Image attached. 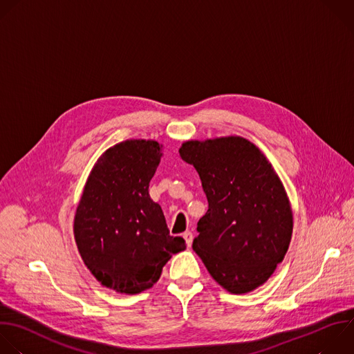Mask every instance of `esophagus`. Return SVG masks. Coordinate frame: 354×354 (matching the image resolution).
<instances>
[{
    "instance_id": "34e87169",
    "label": "esophagus",
    "mask_w": 354,
    "mask_h": 354,
    "mask_svg": "<svg viewBox=\"0 0 354 354\" xmlns=\"http://www.w3.org/2000/svg\"><path fill=\"white\" fill-rule=\"evenodd\" d=\"M183 239L186 241V245L190 248L192 243H193V233H192L190 230H186V232L183 233Z\"/></svg>"
}]
</instances>
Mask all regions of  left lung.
<instances>
[{
	"label": "left lung",
	"instance_id": "1",
	"mask_svg": "<svg viewBox=\"0 0 354 354\" xmlns=\"http://www.w3.org/2000/svg\"><path fill=\"white\" fill-rule=\"evenodd\" d=\"M179 156L196 168L208 200L193 250L225 290L257 289L292 239L293 212L282 180L263 151L241 136L187 140Z\"/></svg>",
	"mask_w": 354,
	"mask_h": 354
}]
</instances>
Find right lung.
Returning a JSON list of instances; mask_svg holds the SVG:
<instances>
[{"label": "right lung", "instance_id": "right-lung-1", "mask_svg": "<svg viewBox=\"0 0 354 354\" xmlns=\"http://www.w3.org/2000/svg\"><path fill=\"white\" fill-rule=\"evenodd\" d=\"M162 157L156 140L129 139L105 150L94 164L73 219L84 266L105 288L138 295L150 289L164 266L186 249L171 236L149 183Z\"/></svg>", "mask_w": 354, "mask_h": 354}]
</instances>
